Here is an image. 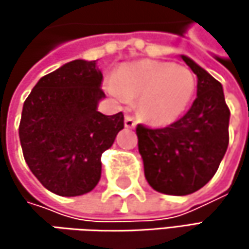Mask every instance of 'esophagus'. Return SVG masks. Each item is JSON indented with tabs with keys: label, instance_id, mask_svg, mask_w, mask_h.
Masks as SVG:
<instances>
[{
	"label": "esophagus",
	"instance_id": "34e87169",
	"mask_svg": "<svg viewBox=\"0 0 249 249\" xmlns=\"http://www.w3.org/2000/svg\"><path fill=\"white\" fill-rule=\"evenodd\" d=\"M124 124L126 128H134L137 123H135V120L131 117V115H125V120H124Z\"/></svg>",
	"mask_w": 249,
	"mask_h": 249
}]
</instances>
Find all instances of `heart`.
<instances>
[{
  "instance_id": "b5f03b06",
  "label": "heart",
  "mask_w": 249,
  "mask_h": 249,
  "mask_svg": "<svg viewBox=\"0 0 249 249\" xmlns=\"http://www.w3.org/2000/svg\"><path fill=\"white\" fill-rule=\"evenodd\" d=\"M120 101L137 99L141 117L150 124L164 126L177 121L196 92V76L169 62L141 60L125 66L108 85Z\"/></svg>"
}]
</instances>
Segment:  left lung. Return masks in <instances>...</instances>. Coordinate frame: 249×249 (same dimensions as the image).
<instances>
[{
	"label": "left lung",
	"mask_w": 249,
	"mask_h": 249,
	"mask_svg": "<svg viewBox=\"0 0 249 249\" xmlns=\"http://www.w3.org/2000/svg\"><path fill=\"white\" fill-rule=\"evenodd\" d=\"M197 76L192 108L164 128L137 125L138 151L148 184L164 195L184 196L216 173L229 142V108L222 85L192 59L181 56Z\"/></svg>",
	"instance_id": "8db88e82"
}]
</instances>
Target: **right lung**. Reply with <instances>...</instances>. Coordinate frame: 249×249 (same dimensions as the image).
Masks as SVG:
<instances>
[{
  "instance_id": "right-lung-1",
  "label": "right lung",
  "mask_w": 249,
  "mask_h": 249,
  "mask_svg": "<svg viewBox=\"0 0 249 249\" xmlns=\"http://www.w3.org/2000/svg\"><path fill=\"white\" fill-rule=\"evenodd\" d=\"M96 62L73 60L43 76L27 96L18 126L25 163L59 196H80L101 178V156L124 128V114L104 115Z\"/></svg>"
}]
</instances>
